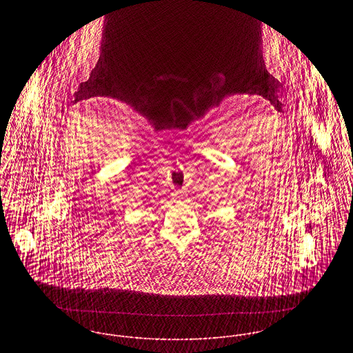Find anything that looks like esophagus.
Here are the masks:
<instances>
[{"label":"esophagus","instance_id":"34e87169","mask_svg":"<svg viewBox=\"0 0 353 353\" xmlns=\"http://www.w3.org/2000/svg\"><path fill=\"white\" fill-rule=\"evenodd\" d=\"M185 189H175V194L178 196V197H183L185 196Z\"/></svg>","mask_w":353,"mask_h":353}]
</instances>
